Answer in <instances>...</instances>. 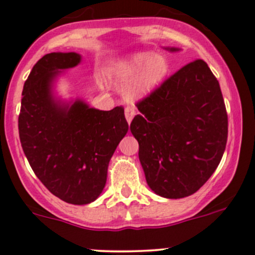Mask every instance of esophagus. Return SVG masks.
Wrapping results in <instances>:
<instances>
[{"label": "esophagus", "instance_id": "34e87169", "mask_svg": "<svg viewBox=\"0 0 255 255\" xmlns=\"http://www.w3.org/2000/svg\"><path fill=\"white\" fill-rule=\"evenodd\" d=\"M135 109L131 108V107H128V108H125V118H127V122L130 124L131 122H132V118L135 117Z\"/></svg>", "mask_w": 255, "mask_h": 255}]
</instances>
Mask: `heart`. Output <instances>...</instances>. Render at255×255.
Masks as SVG:
<instances>
[{
  "mask_svg": "<svg viewBox=\"0 0 255 255\" xmlns=\"http://www.w3.org/2000/svg\"><path fill=\"white\" fill-rule=\"evenodd\" d=\"M168 59L153 52H136L112 63L108 78L114 84H124L123 94L128 101L141 100L154 91L168 76Z\"/></svg>",
  "mask_w": 255,
  "mask_h": 255,
  "instance_id": "obj_1",
  "label": "heart"
}]
</instances>
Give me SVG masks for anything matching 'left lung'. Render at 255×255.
Segmentation results:
<instances>
[{"mask_svg":"<svg viewBox=\"0 0 255 255\" xmlns=\"http://www.w3.org/2000/svg\"><path fill=\"white\" fill-rule=\"evenodd\" d=\"M137 108L130 130L150 190L170 199L197 192L218 168L227 141L225 103L207 63H188Z\"/></svg>","mask_w":255,"mask_h":255,"instance_id":"8db88e82","label":"left lung"}]
</instances>
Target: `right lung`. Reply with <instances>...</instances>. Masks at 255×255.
<instances>
[{
    "label": "right lung",
    "mask_w": 255,
    "mask_h": 255,
    "mask_svg": "<svg viewBox=\"0 0 255 255\" xmlns=\"http://www.w3.org/2000/svg\"><path fill=\"white\" fill-rule=\"evenodd\" d=\"M80 62L76 52L43 56L24 84L18 119L21 147L35 175L52 194L76 205L102 193L109 160L128 130L122 107L100 111L80 98L56 95L59 76Z\"/></svg>",
    "instance_id": "right-lung-1"
}]
</instances>
